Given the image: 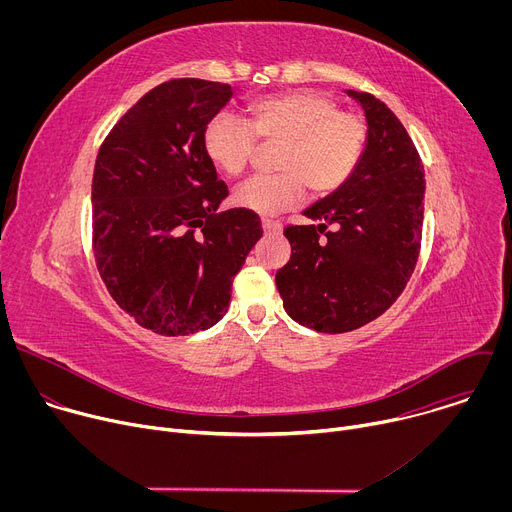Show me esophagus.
<instances>
[{
	"label": "esophagus",
	"mask_w": 512,
	"mask_h": 512,
	"mask_svg": "<svg viewBox=\"0 0 512 512\" xmlns=\"http://www.w3.org/2000/svg\"><path fill=\"white\" fill-rule=\"evenodd\" d=\"M281 223L279 221H271V218H263V231L269 235H281Z\"/></svg>",
	"instance_id": "esophagus-1"
}]
</instances>
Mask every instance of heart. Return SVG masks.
Listing matches in <instances>:
<instances>
[{"mask_svg": "<svg viewBox=\"0 0 512 512\" xmlns=\"http://www.w3.org/2000/svg\"><path fill=\"white\" fill-rule=\"evenodd\" d=\"M281 143L277 174L255 176L235 190V202L259 214L298 206L308 186L318 196L342 188L367 148V125L318 91H291L249 105L247 121L214 115L202 131L210 164L227 176L247 170L257 143Z\"/></svg>", "mask_w": 512, "mask_h": 512, "instance_id": "b5f03b06", "label": "heart"}]
</instances>
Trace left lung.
Returning a JSON list of instances; mask_svg holds the SVG:
<instances>
[{
  "instance_id": "obj_1",
  "label": "left lung",
  "mask_w": 512,
  "mask_h": 512,
  "mask_svg": "<svg viewBox=\"0 0 512 512\" xmlns=\"http://www.w3.org/2000/svg\"><path fill=\"white\" fill-rule=\"evenodd\" d=\"M369 123L367 148L348 182L287 225L289 261L275 273L285 312L324 334L385 314L405 289L421 249L423 164L395 113L371 93L348 91Z\"/></svg>"
}]
</instances>
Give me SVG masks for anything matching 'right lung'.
Returning a JSON list of instances; mask_svg holds the SVG:
<instances>
[{
  "mask_svg": "<svg viewBox=\"0 0 512 512\" xmlns=\"http://www.w3.org/2000/svg\"><path fill=\"white\" fill-rule=\"evenodd\" d=\"M233 87L174 79L145 93L101 143L93 174V253L117 306L141 328L188 336L227 314L233 279L261 239L204 154L206 123Z\"/></svg>",
  "mask_w": 512,
  "mask_h": 512,
  "instance_id": "obj_1",
  "label": "right lung"
}]
</instances>
